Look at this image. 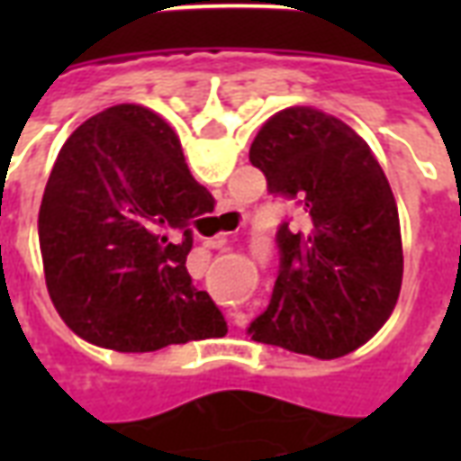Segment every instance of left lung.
Masks as SVG:
<instances>
[{"mask_svg": "<svg viewBox=\"0 0 461 461\" xmlns=\"http://www.w3.org/2000/svg\"><path fill=\"white\" fill-rule=\"evenodd\" d=\"M274 197L303 210L276 230L279 274L251 340L323 360L363 346L393 313L402 240L393 190L367 142L333 115L286 108L249 148Z\"/></svg>", "mask_w": 461, "mask_h": 461, "instance_id": "8db88e82", "label": "left lung"}]
</instances>
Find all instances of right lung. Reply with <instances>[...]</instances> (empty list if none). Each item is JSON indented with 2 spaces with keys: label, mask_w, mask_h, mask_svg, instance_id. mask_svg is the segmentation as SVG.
<instances>
[{
  "label": "right lung",
  "mask_w": 461,
  "mask_h": 461,
  "mask_svg": "<svg viewBox=\"0 0 461 461\" xmlns=\"http://www.w3.org/2000/svg\"><path fill=\"white\" fill-rule=\"evenodd\" d=\"M212 204L160 115L122 104L81 122L39 210L46 289L66 326L121 353L224 336L185 267L192 224Z\"/></svg>",
  "instance_id": "1"
}]
</instances>
